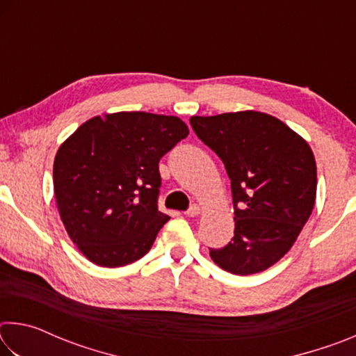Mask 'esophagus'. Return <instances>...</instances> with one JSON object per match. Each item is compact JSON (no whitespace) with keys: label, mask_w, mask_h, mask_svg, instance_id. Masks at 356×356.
Masks as SVG:
<instances>
[{"label":"esophagus","mask_w":356,"mask_h":356,"mask_svg":"<svg viewBox=\"0 0 356 356\" xmlns=\"http://www.w3.org/2000/svg\"><path fill=\"white\" fill-rule=\"evenodd\" d=\"M200 213H201V207L197 206V204H193V206L185 212L186 216H197Z\"/></svg>","instance_id":"1"}]
</instances>
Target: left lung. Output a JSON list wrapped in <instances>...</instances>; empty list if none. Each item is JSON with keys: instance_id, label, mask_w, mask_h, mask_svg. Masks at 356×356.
<instances>
[{"instance_id": "left-lung-1", "label": "left lung", "mask_w": 356, "mask_h": 356, "mask_svg": "<svg viewBox=\"0 0 356 356\" xmlns=\"http://www.w3.org/2000/svg\"><path fill=\"white\" fill-rule=\"evenodd\" d=\"M190 124L231 179L234 237L220 250L210 248V257L234 275L264 272L292 248L314 209V154L298 134L265 113L193 116Z\"/></svg>"}]
</instances>
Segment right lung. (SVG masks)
Segmentation results:
<instances>
[{"mask_svg":"<svg viewBox=\"0 0 356 356\" xmlns=\"http://www.w3.org/2000/svg\"><path fill=\"white\" fill-rule=\"evenodd\" d=\"M176 116L120 111L80 125L53 163L65 231L89 261L122 267L150 250L170 216L156 207L161 156L188 136Z\"/></svg>","mask_w":356,"mask_h":356,"instance_id":"right-lung-1","label":"right lung"}]
</instances>
